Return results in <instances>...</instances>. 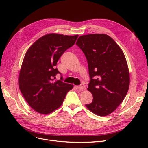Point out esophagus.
<instances>
[{
    "label": "esophagus",
    "instance_id": "34e87169",
    "mask_svg": "<svg viewBox=\"0 0 148 148\" xmlns=\"http://www.w3.org/2000/svg\"><path fill=\"white\" fill-rule=\"evenodd\" d=\"M84 88H85V85L84 84H80L79 86H77V88L78 89H79V90H82V89H84Z\"/></svg>",
    "mask_w": 148,
    "mask_h": 148
}]
</instances>
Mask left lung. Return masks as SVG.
<instances>
[{"label":"left lung","instance_id":"8db88e82","mask_svg":"<svg viewBox=\"0 0 148 148\" xmlns=\"http://www.w3.org/2000/svg\"><path fill=\"white\" fill-rule=\"evenodd\" d=\"M76 44L88 60L90 77L88 90L93 99L86 106L101 117L109 115L122 102L128 91L130 75L124 53L105 34L82 36Z\"/></svg>","mask_w":148,"mask_h":148}]
</instances>
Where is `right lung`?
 Segmentation results:
<instances>
[{
    "label": "right lung",
    "mask_w": 148,
    "mask_h": 148,
    "mask_svg": "<svg viewBox=\"0 0 148 148\" xmlns=\"http://www.w3.org/2000/svg\"><path fill=\"white\" fill-rule=\"evenodd\" d=\"M78 35L55 33L40 38L26 52L19 75V87L28 104L37 112L48 114L62 104L72 84L53 78L61 74L56 66L61 56L73 46Z\"/></svg>",
    "instance_id": "1"
}]
</instances>
